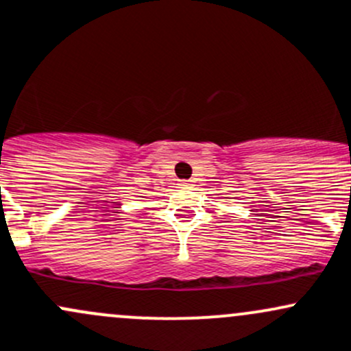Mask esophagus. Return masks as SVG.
I'll return each instance as SVG.
<instances>
[{"instance_id": "obj_1", "label": "esophagus", "mask_w": 351, "mask_h": 351, "mask_svg": "<svg viewBox=\"0 0 351 351\" xmlns=\"http://www.w3.org/2000/svg\"><path fill=\"white\" fill-rule=\"evenodd\" d=\"M180 186H191V183L190 182H185V180H183V182H180Z\"/></svg>"}]
</instances>
